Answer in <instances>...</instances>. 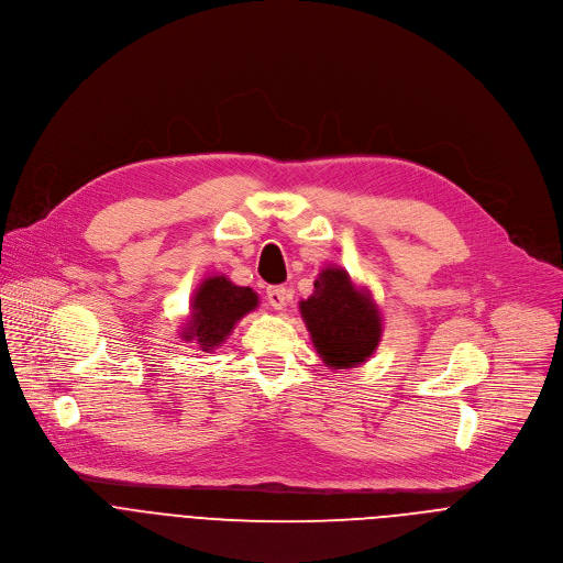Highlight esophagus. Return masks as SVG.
<instances>
[{"label": "esophagus", "instance_id": "obj_1", "mask_svg": "<svg viewBox=\"0 0 563 563\" xmlns=\"http://www.w3.org/2000/svg\"><path fill=\"white\" fill-rule=\"evenodd\" d=\"M267 302L269 307L274 309H283L287 305V289L283 285H274V287H267Z\"/></svg>", "mask_w": 563, "mask_h": 563}]
</instances>
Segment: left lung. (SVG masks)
<instances>
[{
	"mask_svg": "<svg viewBox=\"0 0 563 563\" xmlns=\"http://www.w3.org/2000/svg\"><path fill=\"white\" fill-rule=\"evenodd\" d=\"M313 346L331 368H355L379 346L382 316L368 289H357L342 267H324L313 294L300 300Z\"/></svg>",
	"mask_w": 563,
	"mask_h": 563,
	"instance_id": "1",
	"label": "left lung"
}]
</instances>
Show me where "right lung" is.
<instances>
[{"instance_id": "right-lung-1", "label": "right lung", "mask_w": 563, "mask_h": 563, "mask_svg": "<svg viewBox=\"0 0 563 563\" xmlns=\"http://www.w3.org/2000/svg\"><path fill=\"white\" fill-rule=\"evenodd\" d=\"M258 307L250 287H239L225 276L206 278L190 302V318L181 331L186 342L195 340L201 351H214L232 333L234 324Z\"/></svg>"}]
</instances>
